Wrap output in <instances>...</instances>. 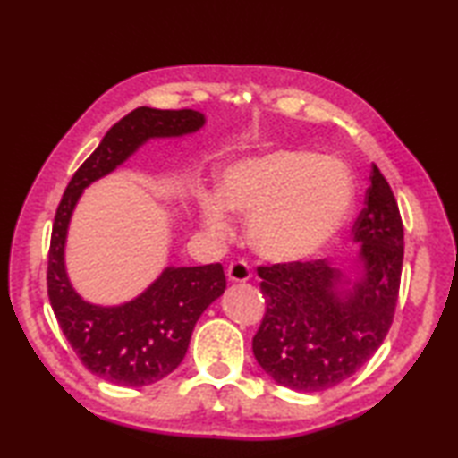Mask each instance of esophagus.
Masks as SVG:
<instances>
[{"instance_id":"esophagus-1","label":"esophagus","mask_w":458,"mask_h":458,"mask_svg":"<svg viewBox=\"0 0 458 458\" xmlns=\"http://www.w3.org/2000/svg\"><path fill=\"white\" fill-rule=\"evenodd\" d=\"M226 275L230 283H246L250 278V267L244 260H234L228 265Z\"/></svg>"}]
</instances>
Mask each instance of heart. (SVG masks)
I'll return each mask as SVG.
<instances>
[{
    "mask_svg": "<svg viewBox=\"0 0 458 458\" xmlns=\"http://www.w3.org/2000/svg\"><path fill=\"white\" fill-rule=\"evenodd\" d=\"M353 204L344 164L305 149H276L224 169L220 196L199 193L201 222L216 238L232 230L228 210L248 218V238L262 259L313 257L344 226Z\"/></svg>",
    "mask_w": 458,
    "mask_h": 458,
    "instance_id": "obj_1",
    "label": "heart"
}]
</instances>
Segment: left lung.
I'll use <instances>...</instances> for the list:
<instances>
[{"instance_id": "1", "label": "left lung", "mask_w": 458, "mask_h": 458, "mask_svg": "<svg viewBox=\"0 0 458 458\" xmlns=\"http://www.w3.org/2000/svg\"><path fill=\"white\" fill-rule=\"evenodd\" d=\"M366 208L353 224L360 276L339 289L327 259L259 267L267 311L252 339L254 358L276 384L321 392L345 382L377 352L398 303L404 226L390 183L371 167Z\"/></svg>"}]
</instances>
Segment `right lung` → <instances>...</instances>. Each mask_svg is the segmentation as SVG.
Returning <instances> with one entry per match:
<instances>
[{
  "label": "right lung",
  "instance_id": "1",
  "mask_svg": "<svg viewBox=\"0 0 458 458\" xmlns=\"http://www.w3.org/2000/svg\"><path fill=\"white\" fill-rule=\"evenodd\" d=\"M206 119L191 108L161 111L139 106L106 131L90 157L76 169L54 216L48 252V297L58 325L82 366L119 386H149L180 366L199 315L226 289L220 262L167 267L149 289L119 307L87 303L64 268L68 222L82 190L111 174L155 137L193 133Z\"/></svg>",
  "mask_w": 458,
  "mask_h": 458
}]
</instances>
